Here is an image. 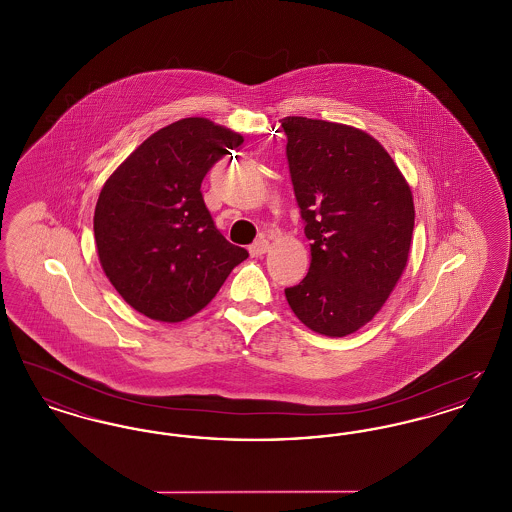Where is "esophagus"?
<instances>
[{
  "instance_id": "esophagus-1",
  "label": "esophagus",
  "mask_w": 512,
  "mask_h": 512,
  "mask_svg": "<svg viewBox=\"0 0 512 512\" xmlns=\"http://www.w3.org/2000/svg\"><path fill=\"white\" fill-rule=\"evenodd\" d=\"M267 240H259V242H255L253 245H249V253H251V257H261V255H265L268 251Z\"/></svg>"
}]
</instances>
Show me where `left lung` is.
<instances>
[{
    "label": "left lung",
    "mask_w": 512,
    "mask_h": 512,
    "mask_svg": "<svg viewBox=\"0 0 512 512\" xmlns=\"http://www.w3.org/2000/svg\"><path fill=\"white\" fill-rule=\"evenodd\" d=\"M280 122L311 240L309 272L286 290V299L307 328L343 338L374 318L407 267L413 192L365 130L307 117Z\"/></svg>",
    "instance_id": "obj_1"
}]
</instances>
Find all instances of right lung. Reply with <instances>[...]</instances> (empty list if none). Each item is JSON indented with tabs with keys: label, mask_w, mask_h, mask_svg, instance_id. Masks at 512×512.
Returning <instances> with one entry per match:
<instances>
[{
	"label": "right lung",
	"mask_w": 512,
	"mask_h": 512,
	"mask_svg": "<svg viewBox=\"0 0 512 512\" xmlns=\"http://www.w3.org/2000/svg\"><path fill=\"white\" fill-rule=\"evenodd\" d=\"M242 142L209 119H180L151 134L103 184L94 213L99 263L138 313L159 322L194 317L249 257L215 228L201 195L207 171Z\"/></svg>",
	"instance_id": "1"
}]
</instances>
